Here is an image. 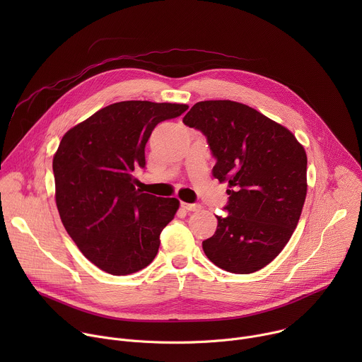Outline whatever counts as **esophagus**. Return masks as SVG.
<instances>
[{"label": "esophagus", "instance_id": "1", "mask_svg": "<svg viewBox=\"0 0 362 362\" xmlns=\"http://www.w3.org/2000/svg\"><path fill=\"white\" fill-rule=\"evenodd\" d=\"M182 208H183V209H186L187 212H197V211H200V204H197V203H185V202H182Z\"/></svg>", "mask_w": 362, "mask_h": 362}]
</instances>
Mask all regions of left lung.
Returning a JSON list of instances; mask_svg holds the SVG:
<instances>
[{"mask_svg":"<svg viewBox=\"0 0 362 362\" xmlns=\"http://www.w3.org/2000/svg\"><path fill=\"white\" fill-rule=\"evenodd\" d=\"M200 130L216 159L214 176L228 182L225 211L206 256L232 274L271 264L291 239L306 197V153L284 126L230 100L199 101L183 117Z\"/></svg>","mask_w":362,"mask_h":362,"instance_id":"1","label":"left lung"}]
</instances>
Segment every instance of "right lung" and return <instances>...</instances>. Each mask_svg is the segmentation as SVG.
<instances>
[{
    "label": "right lung",
    "instance_id": "1",
    "mask_svg": "<svg viewBox=\"0 0 362 362\" xmlns=\"http://www.w3.org/2000/svg\"><path fill=\"white\" fill-rule=\"evenodd\" d=\"M189 109L176 103L129 100L70 129L53 159L62 222L81 253L112 275H130L158 255L160 233L179 209L176 197L136 189L144 147L160 122Z\"/></svg>",
    "mask_w": 362,
    "mask_h": 362
}]
</instances>
